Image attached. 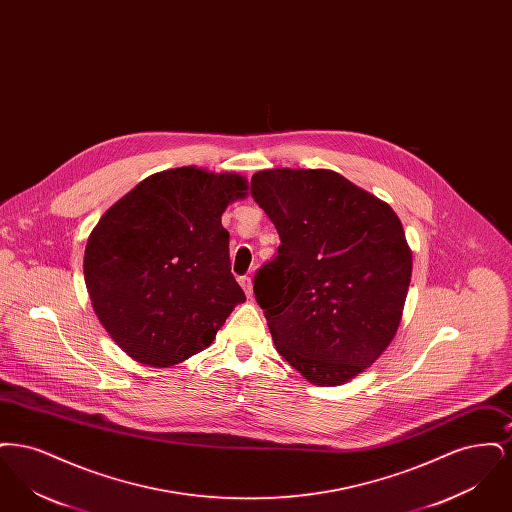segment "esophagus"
I'll list each match as a JSON object with an SVG mask.
<instances>
[{
    "label": "esophagus",
    "mask_w": 512,
    "mask_h": 512,
    "mask_svg": "<svg viewBox=\"0 0 512 512\" xmlns=\"http://www.w3.org/2000/svg\"><path fill=\"white\" fill-rule=\"evenodd\" d=\"M240 286L244 288V292L247 297H251V295H253V284H251V278H249V276H242V278H240Z\"/></svg>",
    "instance_id": "esophagus-1"
}]
</instances>
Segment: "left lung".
Here are the masks:
<instances>
[{
  "instance_id": "1",
  "label": "left lung",
  "mask_w": 512,
  "mask_h": 512,
  "mask_svg": "<svg viewBox=\"0 0 512 512\" xmlns=\"http://www.w3.org/2000/svg\"><path fill=\"white\" fill-rule=\"evenodd\" d=\"M251 195L280 236L253 278L276 351L315 386H340L390 345L413 253L390 205L326 169H270Z\"/></svg>"
}]
</instances>
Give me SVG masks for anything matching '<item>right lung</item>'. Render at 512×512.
I'll use <instances>...</instances> for the list:
<instances>
[{
	"mask_svg": "<svg viewBox=\"0 0 512 512\" xmlns=\"http://www.w3.org/2000/svg\"><path fill=\"white\" fill-rule=\"evenodd\" d=\"M245 195L236 172L180 167L147 176L99 219L84 280L101 326L128 357L178 365L209 347L244 303L220 217Z\"/></svg>",
	"mask_w": 512,
	"mask_h": 512,
	"instance_id": "right-lung-1",
	"label": "right lung"
}]
</instances>
